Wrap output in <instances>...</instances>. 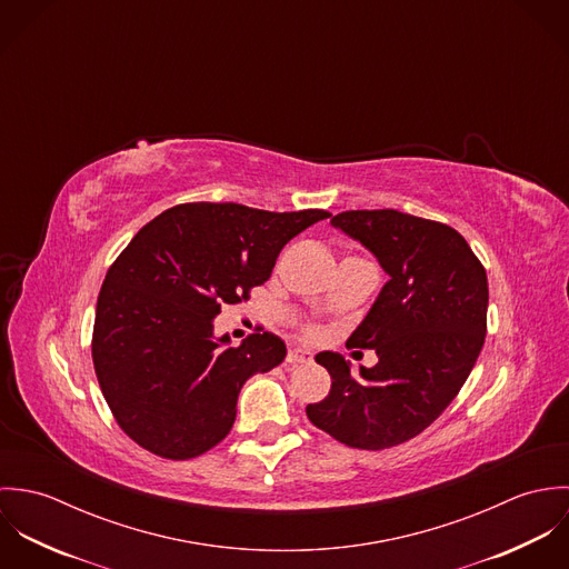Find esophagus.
Segmentation results:
<instances>
[{
    "label": "esophagus",
    "mask_w": 569,
    "mask_h": 569,
    "mask_svg": "<svg viewBox=\"0 0 569 569\" xmlns=\"http://www.w3.org/2000/svg\"><path fill=\"white\" fill-rule=\"evenodd\" d=\"M311 357H309V352H305V350H300V348H293V350H289L287 352V363L289 366H298V363H307Z\"/></svg>",
    "instance_id": "1"
}]
</instances>
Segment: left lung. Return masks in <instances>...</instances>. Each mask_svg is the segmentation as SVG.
I'll return each mask as SVG.
<instances>
[{
  "label": "left lung",
  "instance_id": "obj_1",
  "mask_svg": "<svg viewBox=\"0 0 569 569\" xmlns=\"http://www.w3.org/2000/svg\"><path fill=\"white\" fill-rule=\"evenodd\" d=\"M332 228L375 253L390 280L348 337L379 361L350 372L337 352L316 361L332 379L309 420L355 449H388L427 429L458 397L487 337V271L453 228L399 210H348Z\"/></svg>",
  "mask_w": 569,
  "mask_h": 569
}]
</instances>
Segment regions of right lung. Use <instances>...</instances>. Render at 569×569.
<instances>
[{
    "instance_id": "right-lung-1",
    "label": "right lung",
    "mask_w": 569,
    "mask_h": 569,
    "mask_svg": "<svg viewBox=\"0 0 569 569\" xmlns=\"http://www.w3.org/2000/svg\"><path fill=\"white\" fill-rule=\"evenodd\" d=\"M326 217L181 203L131 239L104 276L91 337L102 397L131 440L188 460L230 433L244 381L282 363L287 346L253 332L234 348L230 335L214 337V318L247 300L280 249Z\"/></svg>"
}]
</instances>
